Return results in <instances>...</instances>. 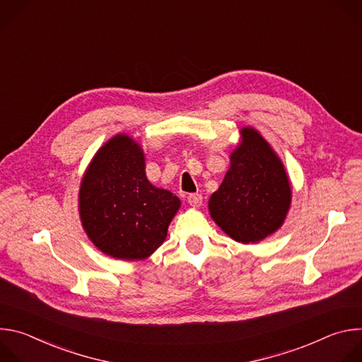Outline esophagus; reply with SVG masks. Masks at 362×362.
<instances>
[{"mask_svg":"<svg viewBox=\"0 0 362 362\" xmlns=\"http://www.w3.org/2000/svg\"><path fill=\"white\" fill-rule=\"evenodd\" d=\"M187 202L190 206H193V208H200L202 204V196L199 193H190L187 196Z\"/></svg>","mask_w":362,"mask_h":362,"instance_id":"obj_1","label":"esophagus"}]
</instances>
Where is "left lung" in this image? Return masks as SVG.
<instances>
[{
  "label": "left lung",
  "mask_w": 362,
  "mask_h": 362,
  "mask_svg": "<svg viewBox=\"0 0 362 362\" xmlns=\"http://www.w3.org/2000/svg\"><path fill=\"white\" fill-rule=\"evenodd\" d=\"M230 153V168L209 199L216 225L240 243H256L276 232L289 211L291 185L284 163L252 127Z\"/></svg>",
  "instance_id": "obj_1"
}]
</instances>
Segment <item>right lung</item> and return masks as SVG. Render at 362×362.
<instances>
[{"mask_svg": "<svg viewBox=\"0 0 362 362\" xmlns=\"http://www.w3.org/2000/svg\"><path fill=\"white\" fill-rule=\"evenodd\" d=\"M144 165L141 147L117 134L98 148L81 180L83 228L103 253L116 259H146L165 242L180 208L177 196L147 180Z\"/></svg>", "mask_w": 362, "mask_h": 362, "instance_id": "obj_1", "label": "right lung"}]
</instances>
